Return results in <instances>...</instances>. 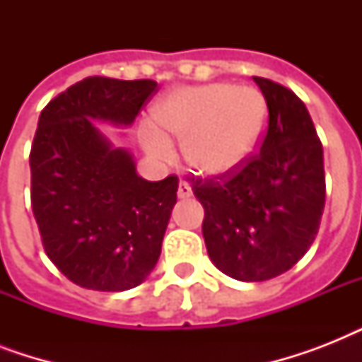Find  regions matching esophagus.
I'll return each instance as SVG.
<instances>
[{
  "mask_svg": "<svg viewBox=\"0 0 362 362\" xmlns=\"http://www.w3.org/2000/svg\"><path fill=\"white\" fill-rule=\"evenodd\" d=\"M193 195L192 186L187 184V182H180V186H178V197L180 199H187Z\"/></svg>",
  "mask_w": 362,
  "mask_h": 362,
  "instance_id": "obj_1",
  "label": "esophagus"
}]
</instances>
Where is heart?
<instances>
[{"mask_svg": "<svg viewBox=\"0 0 362 362\" xmlns=\"http://www.w3.org/2000/svg\"><path fill=\"white\" fill-rule=\"evenodd\" d=\"M152 120L139 127V141L150 158L173 161L176 139L184 141V159L192 169L223 176L255 152L269 124V107L255 88L216 82L176 88L153 105Z\"/></svg>", "mask_w": 362, "mask_h": 362, "instance_id": "b5f03b06", "label": "heart"}]
</instances>
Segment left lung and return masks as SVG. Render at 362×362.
I'll return each instance as SVG.
<instances>
[{"label":"left lung","instance_id":"left-lung-1","mask_svg":"<svg viewBox=\"0 0 362 362\" xmlns=\"http://www.w3.org/2000/svg\"><path fill=\"white\" fill-rule=\"evenodd\" d=\"M269 107L257 156L220 180H195L210 261L240 281L289 270L312 246L325 209L323 146L300 99L253 76Z\"/></svg>","mask_w":362,"mask_h":362}]
</instances>
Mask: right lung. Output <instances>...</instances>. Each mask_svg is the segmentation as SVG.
<instances>
[{"mask_svg": "<svg viewBox=\"0 0 362 362\" xmlns=\"http://www.w3.org/2000/svg\"><path fill=\"white\" fill-rule=\"evenodd\" d=\"M153 81L88 76L42 109L31 144V209L62 274L93 291L141 286L158 263L178 178L148 182L98 124L129 127Z\"/></svg>", "mask_w": 362, "mask_h": 362, "instance_id": "right-lung-1", "label": "right lung"}]
</instances>
